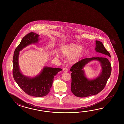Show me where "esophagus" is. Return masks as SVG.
Segmentation results:
<instances>
[{
	"mask_svg": "<svg viewBox=\"0 0 124 124\" xmlns=\"http://www.w3.org/2000/svg\"><path fill=\"white\" fill-rule=\"evenodd\" d=\"M63 71L64 72H68V69L67 68L65 67V68H64L63 69Z\"/></svg>",
	"mask_w": 124,
	"mask_h": 124,
	"instance_id": "34e87169",
	"label": "esophagus"
}]
</instances>
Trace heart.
Here are the masks:
<instances>
[{
    "instance_id": "obj_1",
    "label": "heart",
    "mask_w": 124,
    "mask_h": 124,
    "mask_svg": "<svg viewBox=\"0 0 124 124\" xmlns=\"http://www.w3.org/2000/svg\"><path fill=\"white\" fill-rule=\"evenodd\" d=\"M79 45L71 44L64 48L62 51V54L67 57H71V61L76 62L79 60L83 54V50Z\"/></svg>"
}]
</instances>
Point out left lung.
<instances>
[{
  "label": "left lung",
  "mask_w": 124,
  "mask_h": 124,
  "mask_svg": "<svg viewBox=\"0 0 124 124\" xmlns=\"http://www.w3.org/2000/svg\"><path fill=\"white\" fill-rule=\"evenodd\" d=\"M96 51L111 57L110 54L106 50L102 43L96 41ZM96 60L99 61L102 67V71L96 79L89 80L84 75L82 69L87 63ZM111 65L107 57H93L83 59L72 66L71 90L75 96L85 98L97 94L105 87L111 73Z\"/></svg>",
  "instance_id": "1"
}]
</instances>
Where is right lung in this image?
I'll return each mask as SVG.
<instances>
[{"instance_id":"right-lung-1","label":"right lung","mask_w":124,"mask_h":124,"mask_svg":"<svg viewBox=\"0 0 124 124\" xmlns=\"http://www.w3.org/2000/svg\"><path fill=\"white\" fill-rule=\"evenodd\" d=\"M39 37V35L35 33H29L23 38L16 48L13 58V76L17 84L26 94L36 97H42L50 92L54 77L62 69L46 66L39 75L30 78L21 73L18 62L19 52L26 46L38 42Z\"/></svg>"}]
</instances>
